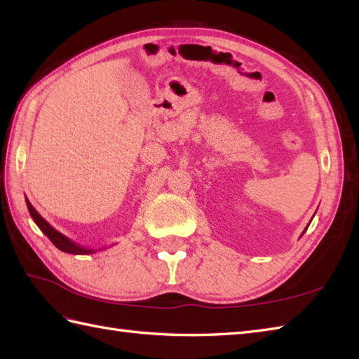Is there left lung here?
Wrapping results in <instances>:
<instances>
[{"label":"left lung","instance_id":"left-lung-1","mask_svg":"<svg viewBox=\"0 0 359 359\" xmlns=\"http://www.w3.org/2000/svg\"><path fill=\"white\" fill-rule=\"evenodd\" d=\"M306 230H307V228H306ZM306 230H304V233H306Z\"/></svg>","mask_w":359,"mask_h":359}]
</instances>
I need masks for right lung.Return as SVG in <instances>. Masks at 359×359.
<instances>
[{"label":"right lung","mask_w":359,"mask_h":359,"mask_svg":"<svg viewBox=\"0 0 359 359\" xmlns=\"http://www.w3.org/2000/svg\"><path fill=\"white\" fill-rule=\"evenodd\" d=\"M26 205H27V210H29V212H30V216H32L34 222L38 225V228H40V230H41L46 236H48V238L50 239V242L53 243V245H55L58 250L65 251V253H69V255H93V253H95V251H98V250L106 248V247H103V248L94 250V248H88V247L80 245V243L74 242L72 239L67 238V236H65L63 233L57 231L55 228H53V226L48 222V220H44V219L40 216V212H38V211L32 207V203H30L27 199H26Z\"/></svg>","instance_id":"obj_1"}]
</instances>
